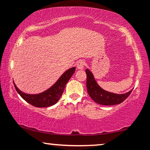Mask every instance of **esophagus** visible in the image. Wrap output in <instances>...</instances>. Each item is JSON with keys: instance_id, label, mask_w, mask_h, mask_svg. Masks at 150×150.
Here are the masks:
<instances>
[{"instance_id": "1", "label": "esophagus", "mask_w": 150, "mask_h": 150, "mask_svg": "<svg viewBox=\"0 0 150 150\" xmlns=\"http://www.w3.org/2000/svg\"><path fill=\"white\" fill-rule=\"evenodd\" d=\"M85 68V62L83 61H79L77 63V68L78 70H83Z\"/></svg>"}]
</instances>
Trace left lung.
I'll list each match as a JSON object with an SVG mask.
<instances>
[{
  "label": "left lung",
  "mask_w": 150,
  "mask_h": 150,
  "mask_svg": "<svg viewBox=\"0 0 150 150\" xmlns=\"http://www.w3.org/2000/svg\"><path fill=\"white\" fill-rule=\"evenodd\" d=\"M87 74V89L89 95L96 103L106 106L119 104L125 101L130 95L132 90L125 94H115L103 89L97 84L94 75L89 69H86Z\"/></svg>",
  "instance_id": "left-lung-1"
}]
</instances>
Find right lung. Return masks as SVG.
<instances>
[{
	"label": "right lung",
	"mask_w": 150,
	"mask_h": 150,
	"mask_svg": "<svg viewBox=\"0 0 150 150\" xmlns=\"http://www.w3.org/2000/svg\"><path fill=\"white\" fill-rule=\"evenodd\" d=\"M75 71V67L70 68L65 72L56 83L47 90L37 94H30L20 90L14 83L15 88L23 99L36 107H48L56 104L63 94L67 82Z\"/></svg>",
	"instance_id": "right-lung-1"
}]
</instances>
